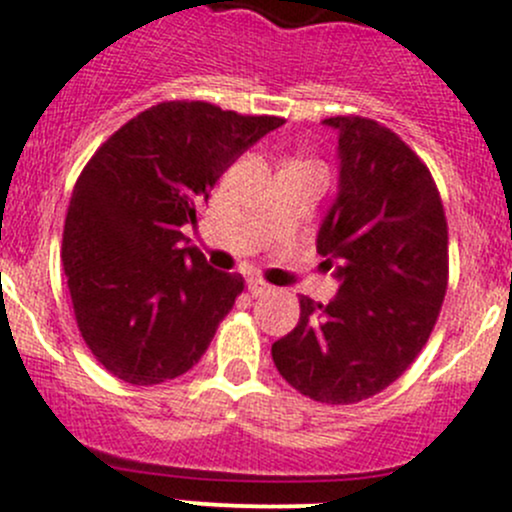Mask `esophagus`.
Listing matches in <instances>:
<instances>
[{"instance_id":"1","label":"esophagus","mask_w":512,"mask_h":512,"mask_svg":"<svg viewBox=\"0 0 512 512\" xmlns=\"http://www.w3.org/2000/svg\"><path fill=\"white\" fill-rule=\"evenodd\" d=\"M247 290H250L252 297H260V295H267V292H272V285H267L262 277H247Z\"/></svg>"}]
</instances>
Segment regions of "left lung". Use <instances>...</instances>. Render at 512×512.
<instances>
[{
	"mask_svg": "<svg viewBox=\"0 0 512 512\" xmlns=\"http://www.w3.org/2000/svg\"><path fill=\"white\" fill-rule=\"evenodd\" d=\"M337 130L340 192L317 232L340 280L327 305L300 297V322L272 345L297 393L352 405L393 385L428 342L448 290V220L428 165L385 124Z\"/></svg>",
	"mask_w": 512,
	"mask_h": 512,
	"instance_id": "8db88e82",
	"label": "left lung"
}]
</instances>
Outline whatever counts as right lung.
Wrapping results in <instances>:
<instances>
[{
	"label": "right lung",
	"mask_w": 512,
	"mask_h": 512,
	"mask_svg": "<svg viewBox=\"0 0 512 512\" xmlns=\"http://www.w3.org/2000/svg\"><path fill=\"white\" fill-rule=\"evenodd\" d=\"M280 124L210 102H160L84 165L62 262L79 332L114 377L160 385L205 355L245 280L212 270L182 227L197 225L222 172Z\"/></svg>",
	"instance_id": "obj_1"
}]
</instances>
